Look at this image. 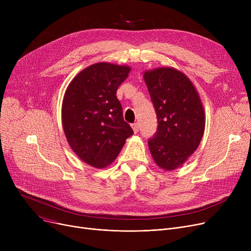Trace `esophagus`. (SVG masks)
Instances as JSON below:
<instances>
[{"label": "esophagus", "mask_w": 251, "mask_h": 251, "mask_svg": "<svg viewBox=\"0 0 251 251\" xmlns=\"http://www.w3.org/2000/svg\"><path fill=\"white\" fill-rule=\"evenodd\" d=\"M131 127H132V129H133V132H134V133H137L138 131H139V124H138V123H134V124H132V125H131Z\"/></svg>", "instance_id": "obj_1"}]
</instances>
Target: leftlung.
<instances>
[{"label": "left lung", "instance_id": "obj_1", "mask_svg": "<svg viewBox=\"0 0 251 251\" xmlns=\"http://www.w3.org/2000/svg\"><path fill=\"white\" fill-rule=\"evenodd\" d=\"M143 79L157 117V130L149 140L154 163L173 171L199 148L205 127L201 97L190 79L172 67L147 70Z\"/></svg>", "mask_w": 251, "mask_h": 251}]
</instances>
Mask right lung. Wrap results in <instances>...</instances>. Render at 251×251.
<instances>
[{
    "label": "right lung",
    "instance_id": "obj_1",
    "mask_svg": "<svg viewBox=\"0 0 251 251\" xmlns=\"http://www.w3.org/2000/svg\"><path fill=\"white\" fill-rule=\"evenodd\" d=\"M130 71L127 65L92 64L79 72L65 91L64 133L72 151L89 166L101 169L111 165L133 134L116 96Z\"/></svg>",
    "mask_w": 251,
    "mask_h": 251
}]
</instances>
